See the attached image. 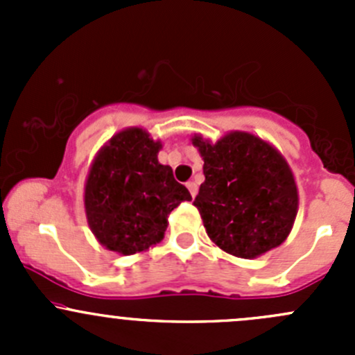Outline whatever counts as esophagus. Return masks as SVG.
<instances>
[{
  "instance_id": "obj_1",
  "label": "esophagus",
  "mask_w": 355,
  "mask_h": 355,
  "mask_svg": "<svg viewBox=\"0 0 355 355\" xmlns=\"http://www.w3.org/2000/svg\"><path fill=\"white\" fill-rule=\"evenodd\" d=\"M187 189L189 192H191L192 198H196V194H198V184H196V182H187Z\"/></svg>"
}]
</instances>
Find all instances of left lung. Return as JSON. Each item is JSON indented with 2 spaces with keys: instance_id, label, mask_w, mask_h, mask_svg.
Masks as SVG:
<instances>
[{
  "instance_id": "left-lung-1",
  "label": "left lung",
  "mask_w": 355,
  "mask_h": 355,
  "mask_svg": "<svg viewBox=\"0 0 355 355\" xmlns=\"http://www.w3.org/2000/svg\"><path fill=\"white\" fill-rule=\"evenodd\" d=\"M204 159L194 206L207 235L237 257L261 256L287 239L297 214V187L287 161L261 139L232 132L216 144L192 139Z\"/></svg>"
}]
</instances>
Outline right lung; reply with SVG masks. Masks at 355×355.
Returning <instances> with one entry per match:
<instances>
[{
    "mask_svg": "<svg viewBox=\"0 0 355 355\" xmlns=\"http://www.w3.org/2000/svg\"><path fill=\"white\" fill-rule=\"evenodd\" d=\"M161 144L142 128L120 132L99 151L85 184L89 227L106 249L128 256L163 239L168 214L192 196L159 164Z\"/></svg>",
    "mask_w": 355,
    "mask_h": 355,
    "instance_id": "1",
    "label": "right lung"
}]
</instances>
